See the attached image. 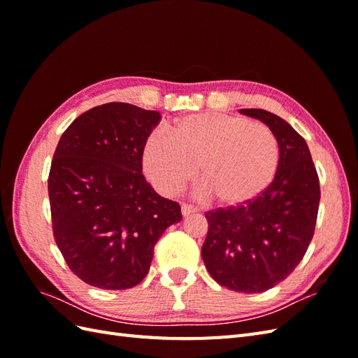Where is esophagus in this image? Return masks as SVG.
Listing matches in <instances>:
<instances>
[{
    "instance_id": "1",
    "label": "esophagus",
    "mask_w": 358,
    "mask_h": 358,
    "mask_svg": "<svg viewBox=\"0 0 358 358\" xmlns=\"http://www.w3.org/2000/svg\"><path fill=\"white\" fill-rule=\"evenodd\" d=\"M180 212H182V215L183 216H188V215H191V213H196L197 212V209L194 208V206H191V204H182V208H180Z\"/></svg>"
}]
</instances>
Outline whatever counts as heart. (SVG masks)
Wrapping results in <instances>:
<instances>
[{
    "mask_svg": "<svg viewBox=\"0 0 358 358\" xmlns=\"http://www.w3.org/2000/svg\"><path fill=\"white\" fill-rule=\"evenodd\" d=\"M278 166L279 143L272 129L218 112L179 117L171 134L157 129L143 149L145 173L161 194H176L199 169L206 192L225 208L257 199L273 182Z\"/></svg>",
    "mask_w": 358,
    "mask_h": 358,
    "instance_id": "obj_1",
    "label": "heart"
}]
</instances>
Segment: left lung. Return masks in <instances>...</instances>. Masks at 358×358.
Wrapping results in <instances>:
<instances>
[{"label": "left lung", "instance_id": "1", "mask_svg": "<svg viewBox=\"0 0 358 358\" xmlns=\"http://www.w3.org/2000/svg\"><path fill=\"white\" fill-rule=\"evenodd\" d=\"M239 112L276 136L278 171L252 201L204 213L209 231L201 257L220 285L263 292L284 280L306 254L318 215L320 180L305 138L287 121L263 109Z\"/></svg>", "mask_w": 358, "mask_h": 358}]
</instances>
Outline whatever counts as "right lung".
<instances>
[{"label":"right lung","instance_id":"obj_1","mask_svg":"<svg viewBox=\"0 0 358 358\" xmlns=\"http://www.w3.org/2000/svg\"><path fill=\"white\" fill-rule=\"evenodd\" d=\"M161 115L107 103L76 117L61 136L49 173L53 236L69 267L103 289L133 288L154 248L182 220L176 201L142 175L148 137Z\"/></svg>","mask_w":358,"mask_h":358}]
</instances>
